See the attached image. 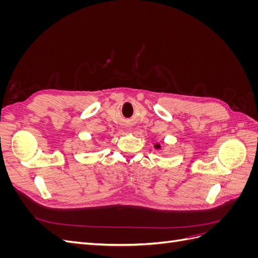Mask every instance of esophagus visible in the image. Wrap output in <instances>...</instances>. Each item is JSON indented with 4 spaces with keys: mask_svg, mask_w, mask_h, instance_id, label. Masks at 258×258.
Here are the masks:
<instances>
[{
    "mask_svg": "<svg viewBox=\"0 0 258 258\" xmlns=\"http://www.w3.org/2000/svg\"><path fill=\"white\" fill-rule=\"evenodd\" d=\"M126 126H127V127H129V126H130V123H126Z\"/></svg>",
    "mask_w": 258,
    "mask_h": 258,
    "instance_id": "34e87169",
    "label": "esophagus"
}]
</instances>
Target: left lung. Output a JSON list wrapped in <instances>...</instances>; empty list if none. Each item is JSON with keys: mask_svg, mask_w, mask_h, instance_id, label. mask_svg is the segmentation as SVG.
I'll use <instances>...</instances> for the list:
<instances>
[{"mask_svg": "<svg viewBox=\"0 0 258 258\" xmlns=\"http://www.w3.org/2000/svg\"><path fill=\"white\" fill-rule=\"evenodd\" d=\"M154 147L156 148V150H160V148H161V145H160L159 143H156V144H154Z\"/></svg>", "mask_w": 258, "mask_h": 258, "instance_id": "8db88e82", "label": "left lung"}]
</instances>
